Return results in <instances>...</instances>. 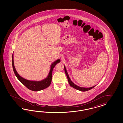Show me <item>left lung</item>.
Returning <instances> with one entry per match:
<instances>
[{
	"mask_svg": "<svg viewBox=\"0 0 123 123\" xmlns=\"http://www.w3.org/2000/svg\"><path fill=\"white\" fill-rule=\"evenodd\" d=\"M64 71H65V74H66L67 78H68V82H69V84H70V85L72 87H73L74 88H75L76 89L78 90L81 91H82V92H86V91H88V90H89L93 88L94 87H95V86H94L91 87H89V88H84V87H80V86H78L76 85L75 84H74L73 82L71 81L69 77V76H68V73H67V70H66V68H65V66H64Z\"/></svg>",
	"mask_w": 123,
	"mask_h": 123,
	"instance_id": "left-lung-1",
	"label": "left lung"
}]
</instances>
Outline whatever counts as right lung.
<instances>
[{
	"mask_svg": "<svg viewBox=\"0 0 123 123\" xmlns=\"http://www.w3.org/2000/svg\"><path fill=\"white\" fill-rule=\"evenodd\" d=\"M60 60L59 59L57 60L55 62H54L53 63H52L51 65L50 70L49 72L48 76L45 79L41 81H38V82L31 81H29L24 78H22V77H21L18 74V73L15 69V67L14 65L13 54L12 55V65L13 70L15 75L22 84L26 87L28 89L33 91H39L42 90L44 89L45 88L48 87L50 85L52 80L53 69L55 66L56 64L60 63Z\"/></svg>",
	"mask_w": 123,
	"mask_h": 123,
	"instance_id": "add662e5",
	"label": "right lung"
}]
</instances>
